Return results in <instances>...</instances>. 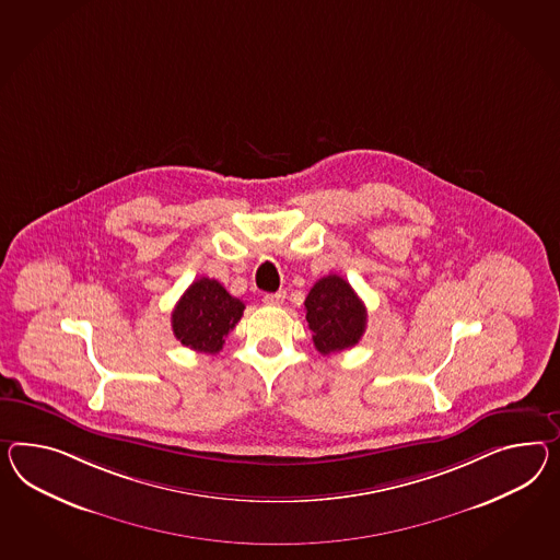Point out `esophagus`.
<instances>
[{"mask_svg":"<svg viewBox=\"0 0 560 560\" xmlns=\"http://www.w3.org/2000/svg\"><path fill=\"white\" fill-rule=\"evenodd\" d=\"M287 299V292L284 290H280V292H272V294H266L261 301L264 304H270V306H280L282 302Z\"/></svg>","mask_w":560,"mask_h":560,"instance_id":"1","label":"esophagus"}]
</instances>
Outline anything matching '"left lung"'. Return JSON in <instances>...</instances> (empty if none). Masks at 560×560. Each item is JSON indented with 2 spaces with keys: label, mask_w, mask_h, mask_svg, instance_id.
Wrapping results in <instances>:
<instances>
[{
  "label": "left lung",
  "mask_w": 560,
  "mask_h": 560,
  "mask_svg": "<svg viewBox=\"0 0 560 560\" xmlns=\"http://www.w3.org/2000/svg\"><path fill=\"white\" fill-rule=\"evenodd\" d=\"M304 308L308 329L313 330V341L323 355L358 345L365 332V304L351 284L337 273L320 278L311 288Z\"/></svg>",
  "instance_id": "8db88e82"
}]
</instances>
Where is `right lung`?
Returning <instances> with one entry per match:
<instances>
[{
    "label": "right lung",
    "mask_w": 560,
    "mask_h": 560,
    "mask_svg": "<svg viewBox=\"0 0 560 560\" xmlns=\"http://www.w3.org/2000/svg\"><path fill=\"white\" fill-rule=\"evenodd\" d=\"M245 304L231 296L213 278L195 280L176 302L173 332L180 343L199 353H219L244 315Z\"/></svg>",
    "instance_id": "1"
}]
</instances>
